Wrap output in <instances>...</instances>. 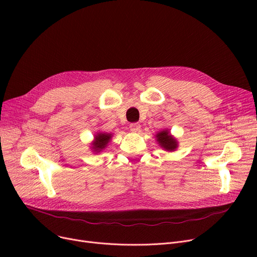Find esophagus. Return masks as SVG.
Masks as SVG:
<instances>
[{
	"label": "esophagus",
	"mask_w": 257,
	"mask_h": 257,
	"mask_svg": "<svg viewBox=\"0 0 257 257\" xmlns=\"http://www.w3.org/2000/svg\"><path fill=\"white\" fill-rule=\"evenodd\" d=\"M130 130L132 132H140L141 131V124L140 123H132L130 124Z\"/></svg>",
	"instance_id": "1"
}]
</instances>
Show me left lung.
Wrapping results in <instances>:
<instances>
[{"instance_id": "8db88e82", "label": "left lung", "mask_w": 257, "mask_h": 257, "mask_svg": "<svg viewBox=\"0 0 257 257\" xmlns=\"http://www.w3.org/2000/svg\"><path fill=\"white\" fill-rule=\"evenodd\" d=\"M156 142L158 145L165 149V151L173 152L176 151L178 148V141L175 139L169 129H163L155 134Z\"/></svg>"}]
</instances>
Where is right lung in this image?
Segmentation results:
<instances>
[{
	"label": "right lung",
	"mask_w": 257,
	"mask_h": 257,
	"mask_svg": "<svg viewBox=\"0 0 257 257\" xmlns=\"http://www.w3.org/2000/svg\"><path fill=\"white\" fill-rule=\"evenodd\" d=\"M113 137L112 133H107V132H97L94 134L93 137V141L91 142V146L90 149L92 150V152L94 153H100L102 152L105 148L109 144V142L111 141Z\"/></svg>",
	"instance_id": "1"
}]
</instances>
